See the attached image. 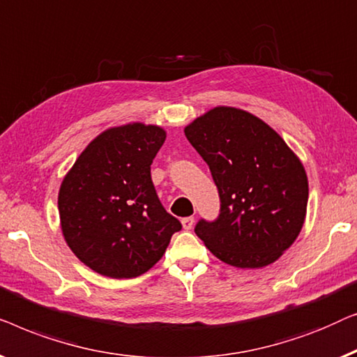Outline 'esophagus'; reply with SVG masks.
Segmentation results:
<instances>
[{"mask_svg": "<svg viewBox=\"0 0 357 357\" xmlns=\"http://www.w3.org/2000/svg\"><path fill=\"white\" fill-rule=\"evenodd\" d=\"M181 223H183L184 229H190L194 227V217H185V218L181 220Z\"/></svg>", "mask_w": 357, "mask_h": 357, "instance_id": "34e87169", "label": "esophagus"}]
</instances>
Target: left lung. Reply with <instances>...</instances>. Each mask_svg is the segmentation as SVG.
Here are the masks:
<instances>
[{
	"label": "left lung",
	"mask_w": 357,
	"mask_h": 357,
	"mask_svg": "<svg viewBox=\"0 0 357 357\" xmlns=\"http://www.w3.org/2000/svg\"><path fill=\"white\" fill-rule=\"evenodd\" d=\"M184 134L208 165L220 195L217 220H199L195 234L233 267L273 264L304 225L309 184L303 163L268 124L244 109H210Z\"/></svg>",
	"instance_id": "8db88e82"
}]
</instances>
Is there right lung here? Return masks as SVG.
Listing matches in <instances>:
<instances>
[{
	"mask_svg": "<svg viewBox=\"0 0 357 357\" xmlns=\"http://www.w3.org/2000/svg\"><path fill=\"white\" fill-rule=\"evenodd\" d=\"M167 132L132 123L90 142L58 195L64 239L76 257L103 277L135 278L163 257L178 218L160 202L150 165Z\"/></svg>",
	"mask_w": 357,
	"mask_h": 357,
	"instance_id": "add662e5",
	"label": "right lung"
}]
</instances>
